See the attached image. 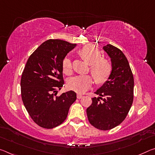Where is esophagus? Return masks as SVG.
Wrapping results in <instances>:
<instances>
[{
  "instance_id": "1",
  "label": "esophagus",
  "mask_w": 155,
  "mask_h": 155,
  "mask_svg": "<svg viewBox=\"0 0 155 155\" xmlns=\"http://www.w3.org/2000/svg\"><path fill=\"white\" fill-rule=\"evenodd\" d=\"M77 99H81V98L83 97V96H82L81 94H78L77 95Z\"/></svg>"
}]
</instances>
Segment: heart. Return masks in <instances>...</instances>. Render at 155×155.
Here are the masks:
<instances>
[{
    "label": "heart",
    "mask_w": 155,
    "mask_h": 155,
    "mask_svg": "<svg viewBox=\"0 0 155 155\" xmlns=\"http://www.w3.org/2000/svg\"><path fill=\"white\" fill-rule=\"evenodd\" d=\"M81 55L90 64V71L98 82H101L108 77L111 72V65L109 61L102 59L101 54L94 47L86 45L80 50ZM63 70L65 74L72 73V61L66 57L63 61ZM68 87L70 90L78 93H83L90 89L93 84L92 78L90 75H78L68 81Z\"/></svg>",
    "instance_id": "obj_1"
}]
</instances>
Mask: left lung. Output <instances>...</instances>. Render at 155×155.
Listing matches in <instances>:
<instances>
[{
    "label": "left lung",
    "mask_w": 155,
    "mask_h": 155,
    "mask_svg": "<svg viewBox=\"0 0 155 155\" xmlns=\"http://www.w3.org/2000/svg\"><path fill=\"white\" fill-rule=\"evenodd\" d=\"M103 49L110 58L112 70L106 81L94 92L99 97L92 98L86 112L91 125L101 130H108L121 124L130 109L134 78L128 61L121 50L110 44Z\"/></svg>",
    "instance_id": "8db88e82"
}]
</instances>
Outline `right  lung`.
<instances>
[{"label": "right lung", "mask_w": 155, "mask_h": 155, "mask_svg": "<svg viewBox=\"0 0 155 155\" xmlns=\"http://www.w3.org/2000/svg\"><path fill=\"white\" fill-rule=\"evenodd\" d=\"M76 46L59 39H50L27 61L21 81L22 100L33 121L43 128L51 129L62 124L77 99L72 90L55 97L64 84L63 59Z\"/></svg>", "instance_id": "1"}]
</instances>
